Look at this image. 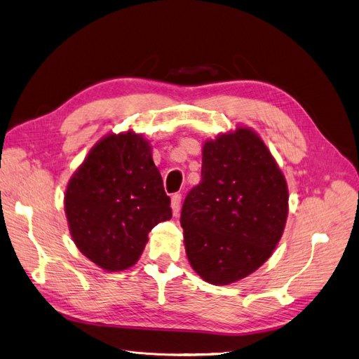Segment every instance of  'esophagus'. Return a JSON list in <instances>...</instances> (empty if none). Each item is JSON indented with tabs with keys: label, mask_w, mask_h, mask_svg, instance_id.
Here are the masks:
<instances>
[{
	"label": "esophagus",
	"mask_w": 359,
	"mask_h": 359,
	"mask_svg": "<svg viewBox=\"0 0 359 359\" xmlns=\"http://www.w3.org/2000/svg\"><path fill=\"white\" fill-rule=\"evenodd\" d=\"M170 208H172V212H173V215H175V217L180 214V208H181V194L180 193H175L172 196Z\"/></svg>",
	"instance_id": "esophagus-1"
}]
</instances>
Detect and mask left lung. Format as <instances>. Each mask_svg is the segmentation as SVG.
I'll return each mask as SVG.
<instances>
[{
    "label": "left lung",
    "instance_id": "1",
    "mask_svg": "<svg viewBox=\"0 0 359 359\" xmlns=\"http://www.w3.org/2000/svg\"><path fill=\"white\" fill-rule=\"evenodd\" d=\"M201 175L181 210L186 253L205 281L231 285L273 255L286 226L287 184L247 127L206 140Z\"/></svg>",
    "mask_w": 359,
    "mask_h": 359
}]
</instances>
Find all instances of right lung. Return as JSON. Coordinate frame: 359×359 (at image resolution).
Here are the masks:
<instances>
[{"instance_id": "right-lung-1", "label": "right lung", "mask_w": 359, "mask_h": 359, "mask_svg": "<svg viewBox=\"0 0 359 359\" xmlns=\"http://www.w3.org/2000/svg\"><path fill=\"white\" fill-rule=\"evenodd\" d=\"M64 208L76 247L112 273L133 266L149 231L172 217L149 142L130 130L91 148L69 181Z\"/></svg>"}]
</instances>
